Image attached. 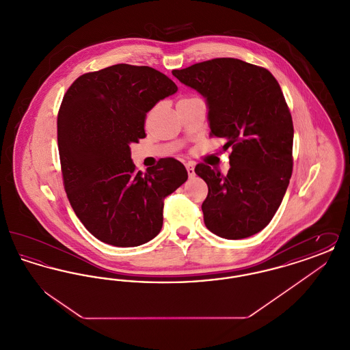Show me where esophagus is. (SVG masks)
<instances>
[{
  "label": "esophagus",
  "instance_id": "1",
  "mask_svg": "<svg viewBox=\"0 0 350 350\" xmlns=\"http://www.w3.org/2000/svg\"><path fill=\"white\" fill-rule=\"evenodd\" d=\"M185 167H186V170H187L189 177H194V176H196V172H194V164L187 163V164H185Z\"/></svg>",
  "mask_w": 350,
  "mask_h": 350
}]
</instances>
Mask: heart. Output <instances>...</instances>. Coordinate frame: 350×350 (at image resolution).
I'll return each instance as SVG.
<instances>
[{
	"label": "heart",
	"mask_w": 350,
	"mask_h": 350,
	"mask_svg": "<svg viewBox=\"0 0 350 350\" xmlns=\"http://www.w3.org/2000/svg\"><path fill=\"white\" fill-rule=\"evenodd\" d=\"M196 100V97H183L181 100L177 102V105H180V103H185V102H189V100Z\"/></svg>",
	"instance_id": "heart-1"
}]
</instances>
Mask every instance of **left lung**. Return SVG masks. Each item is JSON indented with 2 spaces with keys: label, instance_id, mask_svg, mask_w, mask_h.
I'll list each match as a JSON object with an SVG mask.
<instances>
[{
  "label": "left lung",
  "instance_id": "8db88e82",
  "mask_svg": "<svg viewBox=\"0 0 350 350\" xmlns=\"http://www.w3.org/2000/svg\"><path fill=\"white\" fill-rule=\"evenodd\" d=\"M208 106L213 136L232 148L227 176L198 164L208 186L202 203L206 227L223 239H245L264 230L277 213L293 173L294 127L274 76L232 57L172 70Z\"/></svg>",
  "mask_w": 350,
  "mask_h": 350
}]
</instances>
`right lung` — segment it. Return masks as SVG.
Returning a JSON list of instances; mask_svg holds the SVG:
<instances>
[{
	"mask_svg": "<svg viewBox=\"0 0 350 350\" xmlns=\"http://www.w3.org/2000/svg\"><path fill=\"white\" fill-rule=\"evenodd\" d=\"M176 92L153 68L117 64L85 73L64 94L57 116L64 189L85 228L106 244L129 248L156 237L165 197L187 180L174 159L146 173L131 160L147 113Z\"/></svg>",
	"mask_w": 350,
	"mask_h": 350,
	"instance_id": "1",
	"label": "right lung"
}]
</instances>
